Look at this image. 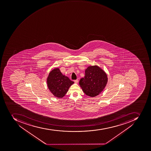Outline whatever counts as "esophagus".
<instances>
[{"label":"esophagus","mask_w":151,"mask_h":151,"mask_svg":"<svg viewBox=\"0 0 151 151\" xmlns=\"http://www.w3.org/2000/svg\"><path fill=\"white\" fill-rule=\"evenodd\" d=\"M74 82H75V83H78V80H75V81H74Z\"/></svg>","instance_id":"esophagus-1"}]
</instances>
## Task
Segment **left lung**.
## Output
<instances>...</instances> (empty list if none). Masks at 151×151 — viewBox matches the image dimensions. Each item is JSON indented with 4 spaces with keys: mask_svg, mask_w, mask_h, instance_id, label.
Returning a JSON list of instances; mask_svg holds the SVG:
<instances>
[{
    "mask_svg": "<svg viewBox=\"0 0 151 151\" xmlns=\"http://www.w3.org/2000/svg\"><path fill=\"white\" fill-rule=\"evenodd\" d=\"M84 78L80 80L81 87L86 95L95 97L102 92L106 86V73L98 65H91L85 70Z\"/></svg>",
    "mask_w": 151,
    "mask_h": 151,
    "instance_id": "left-lung-1",
    "label": "left lung"
}]
</instances>
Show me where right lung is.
Returning <instances> with one entry per match:
<instances>
[{
    "label": "right lung",
    "mask_w": 151,
    "mask_h": 151,
    "mask_svg": "<svg viewBox=\"0 0 151 151\" xmlns=\"http://www.w3.org/2000/svg\"><path fill=\"white\" fill-rule=\"evenodd\" d=\"M47 82L48 88L53 96L59 98L63 97L74 83L69 78L63 75L58 68H54L49 73Z\"/></svg>",
    "instance_id": "add662e5"
}]
</instances>
